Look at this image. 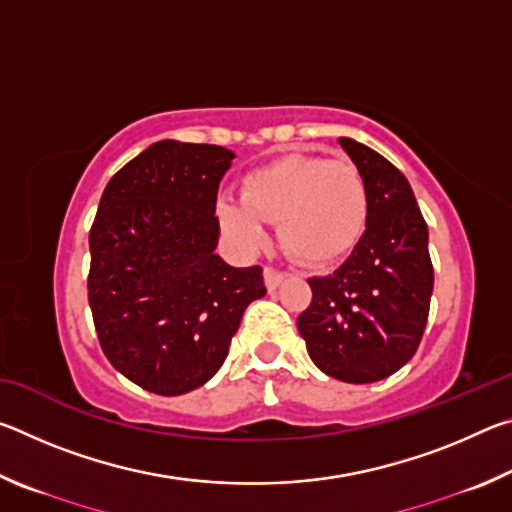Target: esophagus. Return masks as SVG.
Returning a JSON list of instances; mask_svg holds the SVG:
<instances>
[{"instance_id": "esophagus-1", "label": "esophagus", "mask_w": 512, "mask_h": 512, "mask_svg": "<svg viewBox=\"0 0 512 512\" xmlns=\"http://www.w3.org/2000/svg\"><path fill=\"white\" fill-rule=\"evenodd\" d=\"M282 280H284V273L277 271V268H273V266L264 268V284L268 291H275L282 284Z\"/></svg>"}]
</instances>
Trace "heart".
I'll return each instance as SVG.
<instances>
[{
	"label": "heart",
	"instance_id": "1",
	"mask_svg": "<svg viewBox=\"0 0 512 512\" xmlns=\"http://www.w3.org/2000/svg\"><path fill=\"white\" fill-rule=\"evenodd\" d=\"M216 216L250 253L266 246L264 223H275L293 259L325 266L348 255L366 230L368 187L350 160L291 153L250 171L241 201L219 198Z\"/></svg>",
	"mask_w": 512,
	"mask_h": 512
}]
</instances>
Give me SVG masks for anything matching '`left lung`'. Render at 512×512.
<instances>
[{"label": "left lung", "mask_w": 512, "mask_h": 512, "mask_svg": "<svg viewBox=\"0 0 512 512\" xmlns=\"http://www.w3.org/2000/svg\"><path fill=\"white\" fill-rule=\"evenodd\" d=\"M339 144L366 180V232L334 273L311 277L298 332L325 375L372 384L420 345L433 291L429 230L400 169L350 137Z\"/></svg>", "instance_id": "left-lung-1"}]
</instances>
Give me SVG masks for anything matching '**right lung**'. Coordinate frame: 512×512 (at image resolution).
Here are the masks:
<instances>
[{"label":"right lung","mask_w":512,"mask_h":512,"mask_svg":"<svg viewBox=\"0 0 512 512\" xmlns=\"http://www.w3.org/2000/svg\"><path fill=\"white\" fill-rule=\"evenodd\" d=\"M235 153L162 140L103 189L90 230L88 300L101 350L155 395H185L228 357L262 268H235L219 244L216 192Z\"/></svg>","instance_id":"1"}]
</instances>
